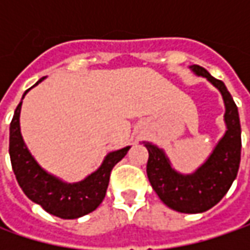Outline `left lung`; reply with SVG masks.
<instances>
[{"mask_svg":"<svg viewBox=\"0 0 250 250\" xmlns=\"http://www.w3.org/2000/svg\"><path fill=\"white\" fill-rule=\"evenodd\" d=\"M189 68L197 76L206 78L221 93L226 105V133L206 161L192 174L178 172L164 150L150 142L143 143L149 151L147 178L161 202L179 213L196 214L216 206L236 178L241 163V124L238 107L226 84L199 65Z\"/></svg>","mask_w":250,"mask_h":250,"instance_id":"obj_1","label":"left lung"}]
</instances>
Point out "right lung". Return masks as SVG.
<instances>
[{"label":"right lung","instance_id":"obj_1","mask_svg":"<svg viewBox=\"0 0 250 250\" xmlns=\"http://www.w3.org/2000/svg\"><path fill=\"white\" fill-rule=\"evenodd\" d=\"M42 81L44 78L34 86ZM29 90L30 89L24 91L22 100ZM22 101L18 104L9 126V156L16 181L24 195L32 202L40 205L47 213L63 220L79 218L96 210L105 196L112 168L125 157L130 146L110 151L94 172L83 181L68 184L40 167L24 145L19 122Z\"/></svg>","mask_w":250,"mask_h":250}]
</instances>
